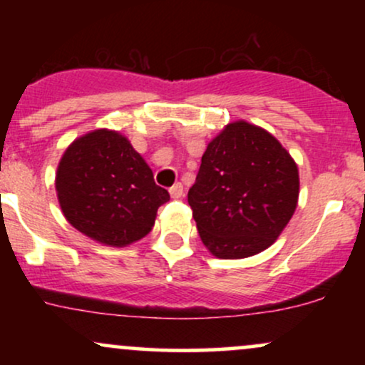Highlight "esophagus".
Masks as SVG:
<instances>
[{"label":"esophagus","mask_w":365,"mask_h":365,"mask_svg":"<svg viewBox=\"0 0 365 365\" xmlns=\"http://www.w3.org/2000/svg\"><path fill=\"white\" fill-rule=\"evenodd\" d=\"M170 195L173 197V199H180V197L183 195V185L182 183H175V185L170 187Z\"/></svg>","instance_id":"34e87169"}]
</instances>
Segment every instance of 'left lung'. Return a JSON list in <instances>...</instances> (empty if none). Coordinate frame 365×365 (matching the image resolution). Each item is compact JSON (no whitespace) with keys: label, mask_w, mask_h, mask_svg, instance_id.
I'll return each instance as SVG.
<instances>
[{"label":"left lung","mask_w":365,"mask_h":365,"mask_svg":"<svg viewBox=\"0 0 365 365\" xmlns=\"http://www.w3.org/2000/svg\"><path fill=\"white\" fill-rule=\"evenodd\" d=\"M299 170L266 130L235 121L209 142L188 190L202 244L220 259L262 252L292 220Z\"/></svg>","instance_id":"1"}]
</instances>
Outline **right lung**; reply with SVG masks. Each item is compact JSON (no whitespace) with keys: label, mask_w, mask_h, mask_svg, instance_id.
<instances>
[{"label":"right lung","mask_w":365,"mask_h":365,"mask_svg":"<svg viewBox=\"0 0 365 365\" xmlns=\"http://www.w3.org/2000/svg\"><path fill=\"white\" fill-rule=\"evenodd\" d=\"M56 190L68 223L113 247L148 235L158 207L170 199L140 154L110 130H94L65 150Z\"/></svg>","instance_id":"add662e5"}]
</instances>
